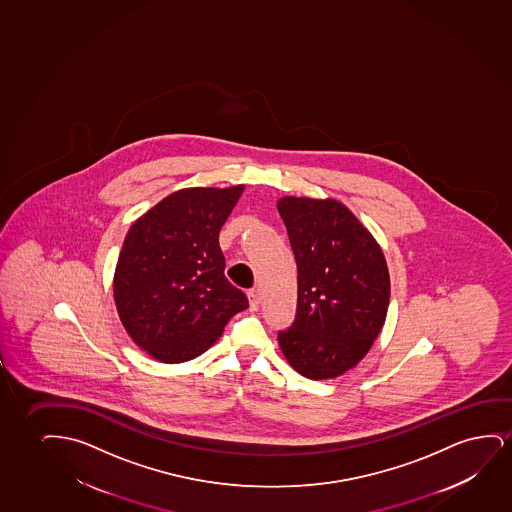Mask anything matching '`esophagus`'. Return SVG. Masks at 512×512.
Masks as SVG:
<instances>
[{
	"label": "esophagus",
	"instance_id": "1",
	"mask_svg": "<svg viewBox=\"0 0 512 512\" xmlns=\"http://www.w3.org/2000/svg\"><path fill=\"white\" fill-rule=\"evenodd\" d=\"M248 299H250V309L257 311L260 306L259 292H257V290H250V292H248Z\"/></svg>",
	"mask_w": 512,
	"mask_h": 512
}]
</instances>
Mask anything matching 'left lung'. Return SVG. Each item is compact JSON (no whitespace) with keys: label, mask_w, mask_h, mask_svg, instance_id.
Returning <instances> with one entry per match:
<instances>
[{"label":"left lung","mask_w":512,"mask_h":512,"mask_svg":"<svg viewBox=\"0 0 512 512\" xmlns=\"http://www.w3.org/2000/svg\"><path fill=\"white\" fill-rule=\"evenodd\" d=\"M278 211L297 262L295 320L278 332V343L302 376L337 378L383 329L390 302L385 255L339 201L287 196Z\"/></svg>","instance_id":"obj_1"}]
</instances>
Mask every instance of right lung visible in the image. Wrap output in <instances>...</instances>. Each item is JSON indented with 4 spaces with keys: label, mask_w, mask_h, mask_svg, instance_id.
<instances>
[{
    "label": "right lung",
    "mask_w": 512,
    "mask_h": 512,
    "mask_svg": "<svg viewBox=\"0 0 512 512\" xmlns=\"http://www.w3.org/2000/svg\"><path fill=\"white\" fill-rule=\"evenodd\" d=\"M178 190L134 222L120 250L113 297L120 322L141 350L164 364L199 357L246 295L225 278L218 232L243 194Z\"/></svg>",
    "instance_id": "add662e5"
}]
</instances>
